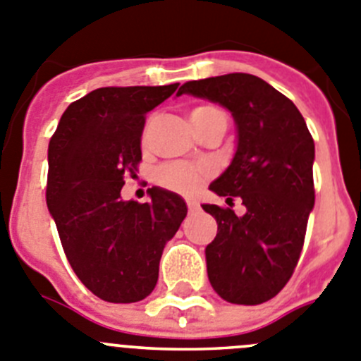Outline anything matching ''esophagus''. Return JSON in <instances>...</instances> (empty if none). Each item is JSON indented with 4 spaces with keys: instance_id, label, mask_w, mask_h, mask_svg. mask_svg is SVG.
Here are the masks:
<instances>
[{
    "instance_id": "obj_1",
    "label": "esophagus",
    "mask_w": 361,
    "mask_h": 361,
    "mask_svg": "<svg viewBox=\"0 0 361 361\" xmlns=\"http://www.w3.org/2000/svg\"><path fill=\"white\" fill-rule=\"evenodd\" d=\"M187 207H188V212H196V210L200 209L197 201H194V200H187Z\"/></svg>"
}]
</instances>
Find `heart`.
Segmentation results:
<instances>
[{
    "label": "heart",
    "instance_id": "heart-1",
    "mask_svg": "<svg viewBox=\"0 0 361 361\" xmlns=\"http://www.w3.org/2000/svg\"><path fill=\"white\" fill-rule=\"evenodd\" d=\"M221 113L214 106H197L190 111V122H197L210 115ZM210 174L209 165H190V164H169L161 167L157 174L158 183L167 188H173L176 192L181 194H194L201 187Z\"/></svg>",
    "mask_w": 361,
    "mask_h": 361
}]
</instances>
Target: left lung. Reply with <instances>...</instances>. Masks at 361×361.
<instances>
[{
	"label": "left lung",
	"mask_w": 361,
	"mask_h": 361,
	"mask_svg": "<svg viewBox=\"0 0 361 361\" xmlns=\"http://www.w3.org/2000/svg\"><path fill=\"white\" fill-rule=\"evenodd\" d=\"M183 93L219 104L235 122V152L210 190L228 203L241 197L246 212L203 204L217 223L204 257L221 298L257 306L284 288L300 257L314 207V142L297 106L250 73L190 80Z\"/></svg>",
	"instance_id": "8db88e82"
}]
</instances>
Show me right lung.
Here are the masks:
<instances>
[{
	"instance_id": "right-lung-1",
	"label": "right lung",
	"mask_w": 361,
	"mask_h": 361,
	"mask_svg": "<svg viewBox=\"0 0 361 361\" xmlns=\"http://www.w3.org/2000/svg\"><path fill=\"white\" fill-rule=\"evenodd\" d=\"M178 86L93 90L68 106L48 145V210L75 275L106 302L131 304L154 290L165 245L187 216L165 188H149L147 203L120 196L142 160L145 115Z\"/></svg>"
}]
</instances>
